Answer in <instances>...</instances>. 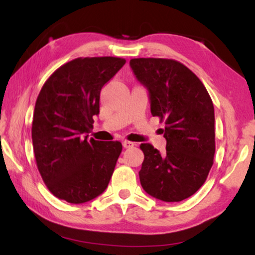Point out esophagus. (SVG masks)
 I'll list each match as a JSON object with an SVG mask.
<instances>
[{
    "label": "esophagus",
    "mask_w": 255,
    "mask_h": 255,
    "mask_svg": "<svg viewBox=\"0 0 255 255\" xmlns=\"http://www.w3.org/2000/svg\"><path fill=\"white\" fill-rule=\"evenodd\" d=\"M123 146H124L125 148H131V147H133V146H135V142L128 141V140H124L123 141Z\"/></svg>",
    "instance_id": "esophagus-1"
}]
</instances>
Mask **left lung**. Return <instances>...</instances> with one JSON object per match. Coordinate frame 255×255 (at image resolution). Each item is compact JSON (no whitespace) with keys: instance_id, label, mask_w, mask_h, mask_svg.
<instances>
[{"instance_id":"left-lung-1","label":"left lung","mask_w":255,"mask_h":255,"mask_svg":"<svg viewBox=\"0 0 255 255\" xmlns=\"http://www.w3.org/2000/svg\"><path fill=\"white\" fill-rule=\"evenodd\" d=\"M135 78L148 90L151 114L165 122L166 153L141 144V187L163 202L194 195L207 180L215 155V110L201 80L189 68L161 58L131 59Z\"/></svg>"}]
</instances>
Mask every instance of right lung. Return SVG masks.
<instances>
[{
    "label": "right lung",
    "mask_w": 255,
    "mask_h": 255,
    "mask_svg": "<svg viewBox=\"0 0 255 255\" xmlns=\"http://www.w3.org/2000/svg\"><path fill=\"white\" fill-rule=\"evenodd\" d=\"M125 62L74 59L47 79L37 97L32 144L38 170L48 190L68 203L92 201L109 184L122 144L88 139L87 133L100 114L101 89Z\"/></svg>",
    "instance_id": "obj_1"
}]
</instances>
